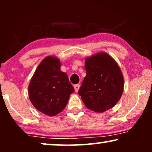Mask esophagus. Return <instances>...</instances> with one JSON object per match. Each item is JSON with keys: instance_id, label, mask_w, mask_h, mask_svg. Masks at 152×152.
I'll return each mask as SVG.
<instances>
[{"instance_id": "obj_1", "label": "esophagus", "mask_w": 152, "mask_h": 152, "mask_svg": "<svg viewBox=\"0 0 152 152\" xmlns=\"http://www.w3.org/2000/svg\"><path fill=\"white\" fill-rule=\"evenodd\" d=\"M80 84H76V85H74V88H75V92H78L79 89H80Z\"/></svg>"}]
</instances>
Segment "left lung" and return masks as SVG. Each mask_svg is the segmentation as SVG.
<instances>
[{"label":"left lung","instance_id":"obj_1","mask_svg":"<svg viewBox=\"0 0 152 152\" xmlns=\"http://www.w3.org/2000/svg\"><path fill=\"white\" fill-rule=\"evenodd\" d=\"M86 75L79 90L88 109L102 113L113 108L121 98L124 77L115 59L105 52L85 59Z\"/></svg>","mask_w":152,"mask_h":152}]
</instances>
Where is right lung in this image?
Here are the masks:
<instances>
[{"label": "right lung", "instance_id": "right-lung-1", "mask_svg": "<svg viewBox=\"0 0 152 152\" xmlns=\"http://www.w3.org/2000/svg\"><path fill=\"white\" fill-rule=\"evenodd\" d=\"M61 62L55 56L45 57L37 68L28 86L32 105L45 115L54 116L63 111L74 88Z\"/></svg>", "mask_w": 152, "mask_h": 152}]
</instances>
